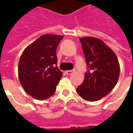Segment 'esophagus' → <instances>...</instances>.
Segmentation results:
<instances>
[{
	"mask_svg": "<svg viewBox=\"0 0 133 133\" xmlns=\"http://www.w3.org/2000/svg\"><path fill=\"white\" fill-rule=\"evenodd\" d=\"M73 72H74V70H66V71H65V73H66L67 75H71Z\"/></svg>",
	"mask_w": 133,
	"mask_h": 133,
	"instance_id": "esophagus-1",
	"label": "esophagus"
}]
</instances>
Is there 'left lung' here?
<instances>
[{"mask_svg": "<svg viewBox=\"0 0 133 133\" xmlns=\"http://www.w3.org/2000/svg\"><path fill=\"white\" fill-rule=\"evenodd\" d=\"M88 70L76 91L88 101H96L109 94L120 75V64L113 50L93 37L80 38Z\"/></svg>", "mask_w": 133, "mask_h": 133, "instance_id": "8db88e82", "label": "left lung"}]
</instances>
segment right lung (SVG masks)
<instances>
[{"mask_svg": "<svg viewBox=\"0 0 133 133\" xmlns=\"http://www.w3.org/2000/svg\"><path fill=\"white\" fill-rule=\"evenodd\" d=\"M63 35L45 34L27 46L18 63V78L25 91L36 100H46L55 92L62 78L56 49Z\"/></svg>", "mask_w": 133, "mask_h": 133, "instance_id": "right-lung-1", "label": "right lung"}]
</instances>
